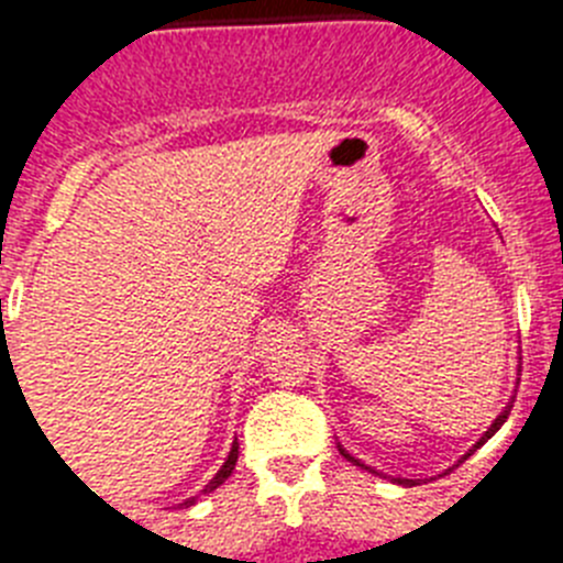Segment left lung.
<instances>
[{"label":"left lung","mask_w":563,"mask_h":563,"mask_svg":"<svg viewBox=\"0 0 563 563\" xmlns=\"http://www.w3.org/2000/svg\"><path fill=\"white\" fill-rule=\"evenodd\" d=\"M510 409H514V402H507V406H505V409H501V415L499 417H496V420L494 422H490V429H487L485 431V434H482V440L479 442H476V445H474V449H471V451H467V454L465 456H462V460H467V456H471V454H474V451L476 449H479V445H485V442L487 440H490V437H494L496 434V431H499L501 429V422H505L507 420V415H510ZM338 451H341V456H346V460H350L352 462V465H361V467H366V471H372V467L369 465H363V462L361 460H355V456H352L350 454V451H346V449H341V445H338ZM460 460V462H462ZM372 474H377V471H372ZM377 476H380V474H377ZM397 482V485H417V479H395Z\"/></svg>","instance_id":"1"}]
</instances>
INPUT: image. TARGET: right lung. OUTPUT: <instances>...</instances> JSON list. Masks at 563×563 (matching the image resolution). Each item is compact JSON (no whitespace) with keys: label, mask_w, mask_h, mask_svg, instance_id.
<instances>
[{"label":"right lung","mask_w":563,"mask_h":563,"mask_svg":"<svg viewBox=\"0 0 563 563\" xmlns=\"http://www.w3.org/2000/svg\"><path fill=\"white\" fill-rule=\"evenodd\" d=\"M236 456H239V442H233V449H231V454H228L225 465L220 467V474H217V476H213L211 482H208V485H206V490H202V494H211V490H217V487H220L222 482H225L228 476L233 474V467H236ZM194 501H197V499H194V496H191V499H186V501H183V505L188 507V505H194Z\"/></svg>","instance_id":"add662e5"}]
</instances>
